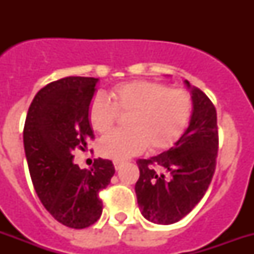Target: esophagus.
<instances>
[{
    "instance_id": "1",
    "label": "esophagus",
    "mask_w": 254,
    "mask_h": 254,
    "mask_svg": "<svg viewBox=\"0 0 254 254\" xmlns=\"http://www.w3.org/2000/svg\"><path fill=\"white\" fill-rule=\"evenodd\" d=\"M113 165H115L116 170H119L120 167L124 165V161H120V159H115V161H113Z\"/></svg>"
}]
</instances>
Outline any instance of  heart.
<instances>
[{
	"label": "heart",
	"mask_w": 254,
	"mask_h": 254,
	"mask_svg": "<svg viewBox=\"0 0 254 254\" xmlns=\"http://www.w3.org/2000/svg\"><path fill=\"white\" fill-rule=\"evenodd\" d=\"M192 97L179 88L150 80H134L113 87L108 97L96 95L88 108L93 130L107 134L120 115L127 130L113 131L99 142L105 158L127 159L141 153L169 149L181 138L192 116Z\"/></svg>",
	"instance_id": "obj_1"
}]
</instances>
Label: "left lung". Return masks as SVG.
<instances>
[{
  "label": "left lung",
  "instance_id": "obj_1",
  "mask_svg": "<svg viewBox=\"0 0 254 254\" xmlns=\"http://www.w3.org/2000/svg\"><path fill=\"white\" fill-rule=\"evenodd\" d=\"M191 91L192 116L175 145L162 154L138 159L135 193L139 211L155 224H173L192 211L204 196L216 169L219 131L216 109L204 92Z\"/></svg>",
  "mask_w": 254,
  "mask_h": 254
}]
</instances>
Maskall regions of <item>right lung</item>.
Here are the masks:
<instances>
[{"label":"right lung","instance_id":"right-lung-1","mask_svg":"<svg viewBox=\"0 0 254 254\" xmlns=\"http://www.w3.org/2000/svg\"><path fill=\"white\" fill-rule=\"evenodd\" d=\"M99 79L69 76L43 87L26 116L23 145L34 189L51 216L65 227L87 228L99 220V193L115 166L96 159L91 170L75 165L73 151L93 139L88 108Z\"/></svg>","mask_w":254,"mask_h":254}]
</instances>
